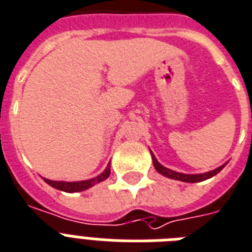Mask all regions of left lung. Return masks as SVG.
Segmentation results:
<instances>
[{
    "instance_id": "obj_1",
    "label": "left lung",
    "mask_w": 252,
    "mask_h": 252,
    "mask_svg": "<svg viewBox=\"0 0 252 252\" xmlns=\"http://www.w3.org/2000/svg\"><path fill=\"white\" fill-rule=\"evenodd\" d=\"M152 155V161H154V166L155 169L158 170L160 174L162 176L168 177V178H172V180H177V181H182V182H189V183H195V182H202V181H206L208 178H212L213 176H216L217 173H220L222 170L225 165H221L219 166L217 169L215 170H211V172H207V173H203V174H183V173H178V172H174L172 169H168L162 166L158 161V158H155V155L151 152Z\"/></svg>"
}]
</instances>
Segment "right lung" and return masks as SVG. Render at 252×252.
<instances>
[{
	"instance_id": "1",
	"label": "right lung",
	"mask_w": 252,
	"mask_h": 252,
	"mask_svg": "<svg viewBox=\"0 0 252 252\" xmlns=\"http://www.w3.org/2000/svg\"><path fill=\"white\" fill-rule=\"evenodd\" d=\"M110 174V166L108 165V168L104 170V172L100 174V176L94 177L92 180L87 181H78V182H65V181H52V180H46L44 178L49 186L57 189V190L65 191V192H79V191H84L90 189V187L94 186L96 183H100L102 181H105Z\"/></svg>"
}]
</instances>
